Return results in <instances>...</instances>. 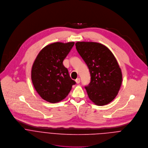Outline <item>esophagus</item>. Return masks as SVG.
<instances>
[{
    "mask_svg": "<svg viewBox=\"0 0 148 148\" xmlns=\"http://www.w3.org/2000/svg\"><path fill=\"white\" fill-rule=\"evenodd\" d=\"M75 81H76V82L77 83H79L80 82V78H77V79L75 80Z\"/></svg>",
    "mask_w": 148,
    "mask_h": 148,
    "instance_id": "obj_1",
    "label": "esophagus"
}]
</instances>
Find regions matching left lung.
Listing matches in <instances>:
<instances>
[{
	"instance_id": "8db88e82",
	"label": "left lung",
	"mask_w": 148,
	"mask_h": 148,
	"mask_svg": "<svg viewBox=\"0 0 148 148\" xmlns=\"http://www.w3.org/2000/svg\"><path fill=\"white\" fill-rule=\"evenodd\" d=\"M75 45L90 71L91 81L85 86L88 98L97 106L110 103L119 93L123 80L114 55L100 43L77 41Z\"/></svg>"
}]
</instances>
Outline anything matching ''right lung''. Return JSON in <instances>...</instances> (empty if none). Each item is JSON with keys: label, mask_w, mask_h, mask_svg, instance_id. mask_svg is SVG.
I'll return each instance as SVG.
<instances>
[{"label": "right lung", "mask_w": 148, "mask_h": 148, "mask_svg": "<svg viewBox=\"0 0 148 148\" xmlns=\"http://www.w3.org/2000/svg\"><path fill=\"white\" fill-rule=\"evenodd\" d=\"M74 42L49 44L37 56L32 69V80L38 94L44 100L56 103L64 100L76 82L63 65Z\"/></svg>", "instance_id": "right-lung-1"}]
</instances>
